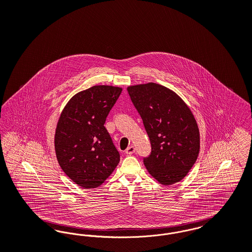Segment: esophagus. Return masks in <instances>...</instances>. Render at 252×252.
Instances as JSON below:
<instances>
[{
  "instance_id": "obj_1",
  "label": "esophagus",
  "mask_w": 252,
  "mask_h": 252,
  "mask_svg": "<svg viewBox=\"0 0 252 252\" xmlns=\"http://www.w3.org/2000/svg\"><path fill=\"white\" fill-rule=\"evenodd\" d=\"M126 155H132L134 152H135V148H134L133 146H129L128 148L126 149Z\"/></svg>"
}]
</instances>
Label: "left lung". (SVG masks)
<instances>
[{
  "instance_id": "8db88e82",
  "label": "left lung",
  "mask_w": 252,
  "mask_h": 252,
  "mask_svg": "<svg viewBox=\"0 0 252 252\" xmlns=\"http://www.w3.org/2000/svg\"><path fill=\"white\" fill-rule=\"evenodd\" d=\"M151 144L144 158L148 172L163 186L180 182L196 162L200 133L191 110L177 94L148 83L127 88Z\"/></svg>"
}]
</instances>
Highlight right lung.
<instances>
[{
  "label": "right lung",
  "instance_id": "add662e5",
  "mask_svg": "<svg viewBox=\"0 0 252 252\" xmlns=\"http://www.w3.org/2000/svg\"><path fill=\"white\" fill-rule=\"evenodd\" d=\"M121 92L117 87L94 86L75 94L60 115L56 157L63 171L84 189L101 186L120 162L104 125Z\"/></svg>",
  "mask_w": 252,
  "mask_h": 252
}]
</instances>
